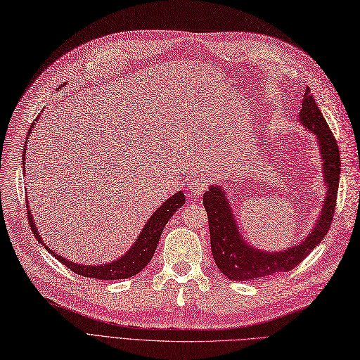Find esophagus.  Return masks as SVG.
I'll list each match as a JSON object with an SVG mask.
<instances>
[{"label":"esophagus","mask_w":360,"mask_h":360,"mask_svg":"<svg viewBox=\"0 0 360 360\" xmlns=\"http://www.w3.org/2000/svg\"><path fill=\"white\" fill-rule=\"evenodd\" d=\"M207 188V182L203 178H197L188 184V191L194 195H200Z\"/></svg>","instance_id":"34e87169"}]
</instances>
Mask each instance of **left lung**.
<instances>
[{"label":"left lung","instance_id":"obj_1","mask_svg":"<svg viewBox=\"0 0 360 360\" xmlns=\"http://www.w3.org/2000/svg\"><path fill=\"white\" fill-rule=\"evenodd\" d=\"M299 117L307 129L317 136L320 146L324 184L328 188L321 215L314 230L305 240L300 242V245H292L280 252H264L250 247L248 242L242 239L223 188L219 185L210 187V191L203 194V206L210 221L211 250L218 269L229 280L250 281L292 271L319 245L330 229L341 173L340 149L326 120L317 108L314 97L311 96L309 88L305 91Z\"/></svg>","mask_w":360,"mask_h":360}]
</instances>
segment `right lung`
<instances>
[{
  "label": "right lung",
  "instance_id": "1",
  "mask_svg": "<svg viewBox=\"0 0 360 360\" xmlns=\"http://www.w3.org/2000/svg\"><path fill=\"white\" fill-rule=\"evenodd\" d=\"M37 120H39V117H37ZM37 120H34V122H36ZM32 127H34V124L30 127L28 137H30ZM25 146H27V143H25ZM22 155H24L22 163H24V167H25V149ZM184 203H185V195L182 191H179L175 195H172L170 199L166 200L163 205H161L154 212V215L149 218V221L145 224L142 233L139 235L137 240L134 242V245L130 248V251H127L124 256L121 259H118L117 262H112L108 264H100V266H92V264L84 266V264L73 263L70 260H65L61 256L55 254L53 251H51L46 245L44 247H46V250L51 251L52 256H55L58 259V262L65 264L68 269L73 271L77 275L96 278V280H109V281L124 280V278H130V276L141 272L145 266L150 262V259H153L154 252H155V248L158 245L161 231H163L170 217H173V214L178 211V207H181ZM28 223H30L31 230L34 231V236L40 240V243H43L40 235L37 233L36 224H34V221H32V215L30 214V210H28Z\"/></svg>",
  "mask_w": 360,
  "mask_h": 360
}]
</instances>
